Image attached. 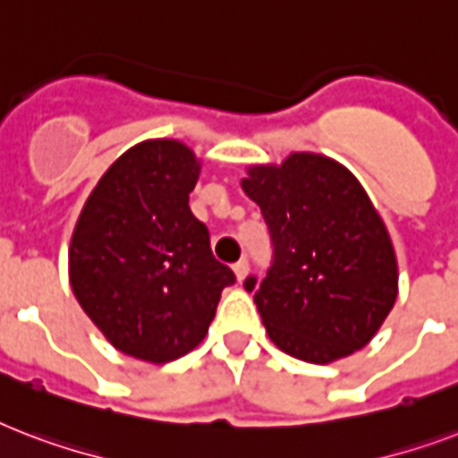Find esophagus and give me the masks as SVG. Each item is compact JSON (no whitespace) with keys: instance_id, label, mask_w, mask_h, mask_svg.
<instances>
[{"instance_id":"esophagus-1","label":"esophagus","mask_w":458,"mask_h":458,"mask_svg":"<svg viewBox=\"0 0 458 458\" xmlns=\"http://www.w3.org/2000/svg\"><path fill=\"white\" fill-rule=\"evenodd\" d=\"M233 273H235L237 283H242V280L247 278V273H250V261H247V259H242V261H237V264L233 266Z\"/></svg>"}]
</instances>
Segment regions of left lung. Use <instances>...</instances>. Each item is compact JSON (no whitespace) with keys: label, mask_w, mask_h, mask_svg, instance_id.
I'll return each mask as SVG.
<instances>
[{"label":"left lung","mask_w":458,"mask_h":458,"mask_svg":"<svg viewBox=\"0 0 458 458\" xmlns=\"http://www.w3.org/2000/svg\"><path fill=\"white\" fill-rule=\"evenodd\" d=\"M240 185L271 233V271L244 287L257 285L273 344L309 363L366 347L394 306L399 271L390 233L354 173L323 154L293 152L283 164L247 165Z\"/></svg>","instance_id":"left-lung-1"}]
</instances>
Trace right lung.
<instances>
[{
    "instance_id": "add662e5",
    "label": "right lung",
    "mask_w": 458,
    "mask_h": 458,
    "mask_svg": "<svg viewBox=\"0 0 458 458\" xmlns=\"http://www.w3.org/2000/svg\"><path fill=\"white\" fill-rule=\"evenodd\" d=\"M201 161L178 140H145L89 192L68 247L78 304L106 340L147 363L175 361L208 333L235 273L190 211Z\"/></svg>"
}]
</instances>
